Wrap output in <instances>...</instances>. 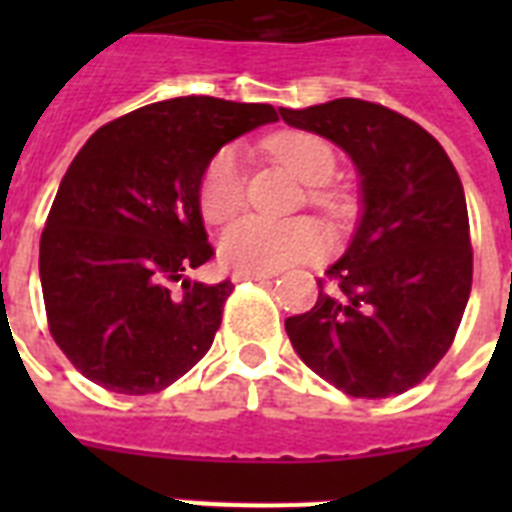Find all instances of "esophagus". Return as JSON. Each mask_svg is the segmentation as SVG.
Wrapping results in <instances>:
<instances>
[{
    "instance_id": "1",
    "label": "esophagus",
    "mask_w": 512,
    "mask_h": 512,
    "mask_svg": "<svg viewBox=\"0 0 512 512\" xmlns=\"http://www.w3.org/2000/svg\"><path fill=\"white\" fill-rule=\"evenodd\" d=\"M233 279H236V281H268V279H273V273H263V271H236V273H233Z\"/></svg>"
}]
</instances>
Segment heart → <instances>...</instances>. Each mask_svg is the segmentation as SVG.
Here are the masks:
<instances>
[{"mask_svg":"<svg viewBox=\"0 0 512 512\" xmlns=\"http://www.w3.org/2000/svg\"><path fill=\"white\" fill-rule=\"evenodd\" d=\"M268 151L308 185L327 183L335 172V151L327 140L311 132H281L271 138ZM311 199L324 209L337 207L335 193L324 188H313ZM199 207L209 223H225L244 207L241 154L233 146L220 148L209 159L199 183ZM327 247V231L311 217L265 220L252 215L225 228L220 236V257L233 271H279L300 260L324 255Z\"/></svg>","mask_w":512,"mask_h":512,"instance_id":"1","label":"heart"}]
</instances>
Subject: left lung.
I'll return each instance as SVG.
<instances>
[{"label":"left lung","mask_w":512,"mask_h":512,"mask_svg":"<svg viewBox=\"0 0 512 512\" xmlns=\"http://www.w3.org/2000/svg\"><path fill=\"white\" fill-rule=\"evenodd\" d=\"M289 127L332 140L358 172L361 217L319 281L311 311L284 321L313 372L353 398L414 388L452 345L473 281L460 175L430 132L358 98L279 108Z\"/></svg>","instance_id":"8db88e82"}]
</instances>
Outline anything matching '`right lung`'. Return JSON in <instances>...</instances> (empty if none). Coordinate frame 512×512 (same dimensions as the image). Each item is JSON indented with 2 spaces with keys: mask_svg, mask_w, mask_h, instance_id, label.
<instances>
[{
  "mask_svg": "<svg viewBox=\"0 0 512 512\" xmlns=\"http://www.w3.org/2000/svg\"><path fill=\"white\" fill-rule=\"evenodd\" d=\"M276 119L268 103L172 98L100 127L76 154L44 225L39 279L52 337L87 380L146 396L207 353L233 284L188 279L215 255L201 175L225 143Z\"/></svg>",
  "mask_w": 512,
  "mask_h": 512,
  "instance_id": "obj_1",
  "label": "right lung"
}]
</instances>
